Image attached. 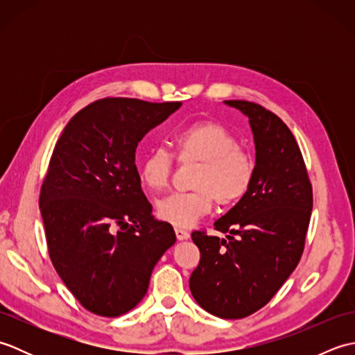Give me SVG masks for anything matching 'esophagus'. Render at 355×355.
I'll return each instance as SVG.
<instances>
[{"instance_id": "obj_1", "label": "esophagus", "mask_w": 355, "mask_h": 355, "mask_svg": "<svg viewBox=\"0 0 355 355\" xmlns=\"http://www.w3.org/2000/svg\"><path fill=\"white\" fill-rule=\"evenodd\" d=\"M175 235H177V238L180 239V241H184V239H189V232L187 230H184V229H182V227H175Z\"/></svg>"}]
</instances>
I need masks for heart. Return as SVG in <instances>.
<instances>
[{
  "instance_id": "heart-1",
  "label": "heart",
  "mask_w": 355,
  "mask_h": 355,
  "mask_svg": "<svg viewBox=\"0 0 355 355\" xmlns=\"http://www.w3.org/2000/svg\"><path fill=\"white\" fill-rule=\"evenodd\" d=\"M175 155L182 163H198L191 192H177L158 201L157 214L177 227H191L218 206L230 207L243 200L254 180L256 163L236 135L214 120H200L173 132ZM173 157L164 148L149 150L140 162V180L148 189L160 192L169 186Z\"/></svg>"
}]
</instances>
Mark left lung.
<instances>
[{
  "mask_svg": "<svg viewBox=\"0 0 355 355\" xmlns=\"http://www.w3.org/2000/svg\"><path fill=\"white\" fill-rule=\"evenodd\" d=\"M248 117L256 149L250 191L215 221L225 238L192 232L200 263L191 275L198 305L221 319H243L267 305L297 267L313 210L302 153L281 119L258 103L225 101Z\"/></svg>",
  "mask_w": 355,
  "mask_h": 355,
  "instance_id": "8db88e82",
  "label": "left lung"
}]
</instances>
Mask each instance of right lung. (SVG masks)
<instances>
[{
    "label": "right lung",
    "mask_w": 355,
    "mask_h": 355,
    "mask_svg": "<svg viewBox=\"0 0 355 355\" xmlns=\"http://www.w3.org/2000/svg\"><path fill=\"white\" fill-rule=\"evenodd\" d=\"M180 107L126 97L96 101L73 116L53 149L40 195L49 254L67 288L97 315L132 310L177 239L172 225L153 215L135 149Z\"/></svg>",
    "instance_id": "right-lung-1"
}]
</instances>
